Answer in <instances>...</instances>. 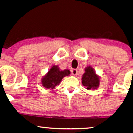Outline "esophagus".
Masks as SVG:
<instances>
[{"label": "esophagus", "instance_id": "esophagus-1", "mask_svg": "<svg viewBox=\"0 0 133 133\" xmlns=\"http://www.w3.org/2000/svg\"><path fill=\"white\" fill-rule=\"evenodd\" d=\"M71 72L74 76H76L77 73V70H76V69H72V70H71Z\"/></svg>", "mask_w": 133, "mask_h": 133}]
</instances>
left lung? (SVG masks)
Instances as JSON below:
<instances>
[{
	"label": "left lung",
	"mask_w": 133,
	"mask_h": 133,
	"mask_svg": "<svg viewBox=\"0 0 133 133\" xmlns=\"http://www.w3.org/2000/svg\"><path fill=\"white\" fill-rule=\"evenodd\" d=\"M82 83L87 90H95L99 86V77L96 74L91 66H87L85 69V73L82 78Z\"/></svg>",
	"instance_id": "left-lung-1"
}]
</instances>
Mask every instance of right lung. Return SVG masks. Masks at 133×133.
<instances>
[{"instance_id": "add662e5", "label": "right lung", "mask_w": 133, "mask_h": 133, "mask_svg": "<svg viewBox=\"0 0 133 133\" xmlns=\"http://www.w3.org/2000/svg\"><path fill=\"white\" fill-rule=\"evenodd\" d=\"M70 73V70L61 71L57 65H53L42 79V84L46 89H54L61 83L63 77L69 76Z\"/></svg>"}]
</instances>
